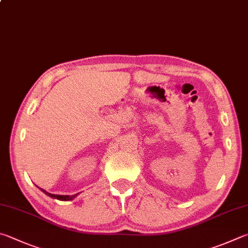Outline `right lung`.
I'll return each mask as SVG.
<instances>
[{"instance_id":"add662e5","label":"right lung","mask_w":248,"mask_h":248,"mask_svg":"<svg viewBox=\"0 0 248 248\" xmlns=\"http://www.w3.org/2000/svg\"><path fill=\"white\" fill-rule=\"evenodd\" d=\"M40 190H41L44 193V194H46L47 196L52 197V199H55V200H58V201H65V202L66 201H73L75 197L79 194V193H77V194H75V195H56V194H51V193L46 192V190H43V188H40Z\"/></svg>"}]
</instances>
